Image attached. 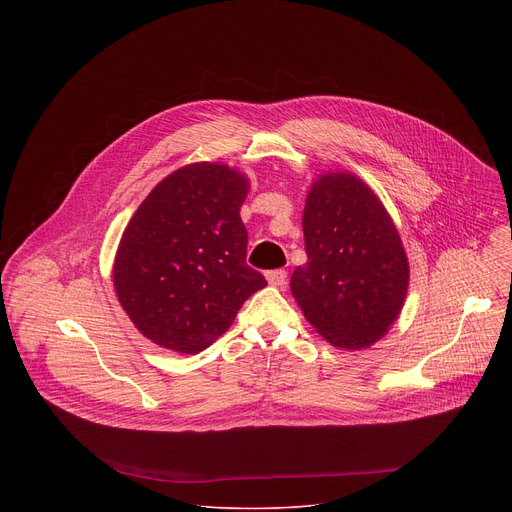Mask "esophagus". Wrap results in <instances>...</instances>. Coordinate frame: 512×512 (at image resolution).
Wrapping results in <instances>:
<instances>
[{"mask_svg": "<svg viewBox=\"0 0 512 512\" xmlns=\"http://www.w3.org/2000/svg\"><path fill=\"white\" fill-rule=\"evenodd\" d=\"M269 285H275V287H283L287 283V271L285 269H273V271H267L265 273Z\"/></svg>", "mask_w": 512, "mask_h": 512, "instance_id": "1", "label": "esophagus"}]
</instances>
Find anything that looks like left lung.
<instances>
[{"mask_svg": "<svg viewBox=\"0 0 512 512\" xmlns=\"http://www.w3.org/2000/svg\"><path fill=\"white\" fill-rule=\"evenodd\" d=\"M302 227L308 263L291 275V294L330 344L369 348L397 320L409 285L389 212L360 178L330 172L312 184Z\"/></svg>", "mask_w": 512, "mask_h": 512, "instance_id": "1", "label": "left lung"}]
</instances>
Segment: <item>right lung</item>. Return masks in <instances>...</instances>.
<instances>
[{
	"instance_id": "1",
	"label": "right lung",
	"mask_w": 512,
	"mask_h": 512,
	"mask_svg": "<svg viewBox=\"0 0 512 512\" xmlns=\"http://www.w3.org/2000/svg\"><path fill=\"white\" fill-rule=\"evenodd\" d=\"M249 182L198 162L164 178L123 231L113 283L121 308L152 342L186 354L229 330L265 277L245 263L241 206Z\"/></svg>"
}]
</instances>
